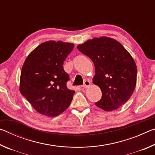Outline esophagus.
<instances>
[{
    "mask_svg": "<svg viewBox=\"0 0 155 155\" xmlns=\"http://www.w3.org/2000/svg\"><path fill=\"white\" fill-rule=\"evenodd\" d=\"M90 85H91L90 81L87 80V81H85V82H84L83 85H82V87H83V88H87V87H90Z\"/></svg>",
    "mask_w": 155,
    "mask_h": 155,
    "instance_id": "1",
    "label": "esophagus"
}]
</instances>
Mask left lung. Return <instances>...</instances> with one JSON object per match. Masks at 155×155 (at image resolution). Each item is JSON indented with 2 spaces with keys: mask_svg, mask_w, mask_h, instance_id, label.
<instances>
[{
  "mask_svg": "<svg viewBox=\"0 0 155 155\" xmlns=\"http://www.w3.org/2000/svg\"><path fill=\"white\" fill-rule=\"evenodd\" d=\"M77 48L92 60L95 67L93 83L102 91L96 105L109 111L127 103L136 85L137 66L124 47L114 39L101 37L79 44Z\"/></svg>",
  "mask_w": 155,
  "mask_h": 155,
  "instance_id": "1",
  "label": "left lung"
}]
</instances>
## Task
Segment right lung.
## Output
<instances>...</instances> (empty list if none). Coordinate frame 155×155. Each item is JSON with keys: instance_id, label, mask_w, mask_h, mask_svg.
I'll use <instances>...</instances> for the list:
<instances>
[{"instance_id": "obj_1", "label": "right lung", "mask_w": 155, "mask_h": 155, "mask_svg": "<svg viewBox=\"0 0 155 155\" xmlns=\"http://www.w3.org/2000/svg\"><path fill=\"white\" fill-rule=\"evenodd\" d=\"M74 46L61 41H45L28 54L22 65L20 91L41 114L57 116L71 103L75 91L67 87L69 74L63 65Z\"/></svg>"}]
</instances>
